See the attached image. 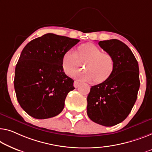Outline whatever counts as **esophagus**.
Instances as JSON below:
<instances>
[{
  "mask_svg": "<svg viewBox=\"0 0 152 152\" xmlns=\"http://www.w3.org/2000/svg\"><path fill=\"white\" fill-rule=\"evenodd\" d=\"M80 85V83H79V82H78V81H74V87H75V88L78 87L79 85Z\"/></svg>",
  "mask_w": 152,
  "mask_h": 152,
  "instance_id": "esophagus-1",
  "label": "esophagus"
}]
</instances>
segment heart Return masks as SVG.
I'll use <instances>...</instances> for the list:
<instances>
[{"instance_id":"1","label":"heart","mask_w":152,"mask_h":152,"mask_svg":"<svg viewBox=\"0 0 152 152\" xmlns=\"http://www.w3.org/2000/svg\"><path fill=\"white\" fill-rule=\"evenodd\" d=\"M84 65L85 70L76 76L83 80L101 83L108 79L114 68V58L108 52H102L96 45L87 43L73 50L67 52L63 56V69L67 75L71 76Z\"/></svg>"}]
</instances>
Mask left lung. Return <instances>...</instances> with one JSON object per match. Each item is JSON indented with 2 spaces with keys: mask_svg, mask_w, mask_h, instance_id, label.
<instances>
[{
  "mask_svg": "<svg viewBox=\"0 0 152 152\" xmlns=\"http://www.w3.org/2000/svg\"><path fill=\"white\" fill-rule=\"evenodd\" d=\"M98 44L113 56L114 68L108 79L91 88L87 113L95 123L113 126L128 116L137 100L140 87L139 64L131 50L121 41H100Z\"/></svg>",
  "mask_w": 152,
  "mask_h": 152,
  "instance_id": "left-lung-1",
  "label": "left lung"
}]
</instances>
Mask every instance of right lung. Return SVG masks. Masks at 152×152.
<instances>
[{
    "instance_id": "1",
    "label": "right lung",
    "mask_w": 152,
    "mask_h": 152,
    "mask_svg": "<svg viewBox=\"0 0 152 152\" xmlns=\"http://www.w3.org/2000/svg\"><path fill=\"white\" fill-rule=\"evenodd\" d=\"M80 42L45 34L22 50L15 69L14 88L18 103L35 119L55 117L64 108L67 94L75 88L63 69L65 54Z\"/></svg>"
}]
</instances>
